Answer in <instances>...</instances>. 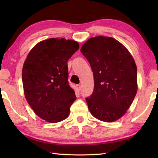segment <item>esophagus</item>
I'll return each instance as SVG.
<instances>
[{
    "mask_svg": "<svg viewBox=\"0 0 158 158\" xmlns=\"http://www.w3.org/2000/svg\"><path fill=\"white\" fill-rule=\"evenodd\" d=\"M76 89H77V91H80V90H81V85H80V84L76 85Z\"/></svg>",
    "mask_w": 158,
    "mask_h": 158,
    "instance_id": "obj_1",
    "label": "esophagus"
}]
</instances>
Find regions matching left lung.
<instances>
[{
	"instance_id": "8db88e82",
	"label": "left lung",
	"mask_w": 158,
	"mask_h": 158,
	"mask_svg": "<svg viewBox=\"0 0 158 158\" xmlns=\"http://www.w3.org/2000/svg\"><path fill=\"white\" fill-rule=\"evenodd\" d=\"M94 76V90L85 99L89 109L100 121H116L126 113L137 91V69L129 51L116 39L90 37L82 45Z\"/></svg>"
}]
</instances>
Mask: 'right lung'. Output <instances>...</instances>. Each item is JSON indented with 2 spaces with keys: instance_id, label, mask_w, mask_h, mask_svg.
Listing matches in <instances>:
<instances>
[{
  "instance_id": "add662e5",
  "label": "right lung",
  "mask_w": 158,
  "mask_h": 158,
  "mask_svg": "<svg viewBox=\"0 0 158 158\" xmlns=\"http://www.w3.org/2000/svg\"><path fill=\"white\" fill-rule=\"evenodd\" d=\"M79 48L77 42L49 38L37 43L23 63L25 98L37 116L55 123L69 116L76 100L68 81V60Z\"/></svg>"
}]
</instances>
